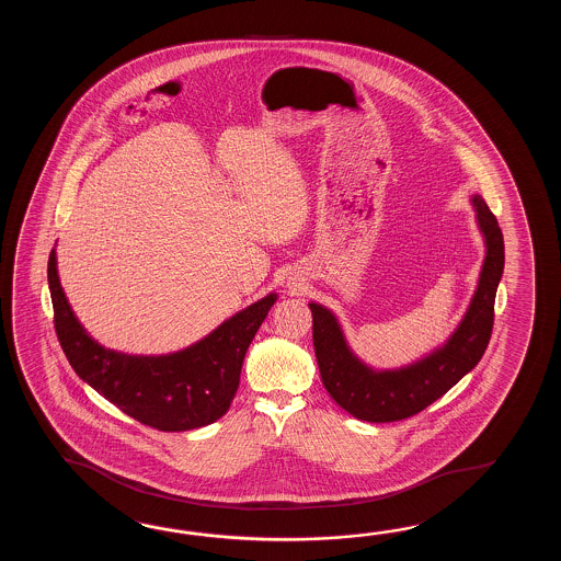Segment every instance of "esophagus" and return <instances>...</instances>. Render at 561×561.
<instances>
[{
	"label": "esophagus",
	"instance_id": "1",
	"mask_svg": "<svg viewBox=\"0 0 561 561\" xmlns=\"http://www.w3.org/2000/svg\"><path fill=\"white\" fill-rule=\"evenodd\" d=\"M288 288H290V290H297L298 285L297 283H288Z\"/></svg>",
	"mask_w": 561,
	"mask_h": 561
}]
</instances>
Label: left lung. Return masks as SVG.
<instances>
[{
    "label": "left lung",
    "mask_w": 561,
    "mask_h": 561,
    "mask_svg": "<svg viewBox=\"0 0 561 561\" xmlns=\"http://www.w3.org/2000/svg\"><path fill=\"white\" fill-rule=\"evenodd\" d=\"M485 239V261L476 295L445 345L401 369H370L348 348L333 312L309 302L312 343L322 385L346 413L369 423L413 417L461 381L483 357L493 329L495 293L503 275L505 249L497 218L481 196L471 198Z\"/></svg>",
    "instance_id": "1"
}]
</instances>
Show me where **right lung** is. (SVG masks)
<instances>
[{"instance_id":"right-lung-1","label":"right lung","mask_w":561,"mask_h":561,"mask_svg":"<svg viewBox=\"0 0 561 561\" xmlns=\"http://www.w3.org/2000/svg\"><path fill=\"white\" fill-rule=\"evenodd\" d=\"M48 285L54 324L66 357L82 381L131 419L158 431H191L215 423L232 403L240 369L276 295L252 302L203 341L179 353L144 357L95 343L76 319L49 252Z\"/></svg>"}]
</instances>
